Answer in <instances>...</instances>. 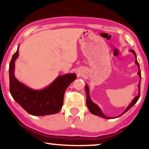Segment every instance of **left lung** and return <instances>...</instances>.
I'll list each match as a JSON object with an SVG mask.
<instances>
[{
    "label": "left lung",
    "instance_id": "8db88e82",
    "mask_svg": "<svg viewBox=\"0 0 149 149\" xmlns=\"http://www.w3.org/2000/svg\"><path fill=\"white\" fill-rule=\"evenodd\" d=\"M130 52H132V54H134V56L136 57V60H135V64H137V66H138V74L139 75L140 77V81L139 83H138V89H139V91H138V94L136 97H134V98L132 100V102L129 105H128V107L126 108L125 111L123 113L121 114V115H120L119 116H118L117 117H114V118H117V117H119L120 116L123 115L124 113H125L126 112H127L128 110L130 109H131V108L133 107V106L137 102V101L138 100V99H139L140 97V80H141V72H140V66H139V64H138V61H137V59H136V54L135 52H134V50H130ZM85 92H86V95H87V100H86V103H87V108H88V109L89 110V111L91 112V113L93 114V115H97V116H99V117H102L104 119H114L113 117H107V116H106L104 114L102 113V111H101V109H100L99 107L97 105L95 104L92 102L91 100V98H90V96H89V87L87 85H85Z\"/></svg>",
    "mask_w": 149,
    "mask_h": 149
}]
</instances>
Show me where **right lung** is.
<instances>
[{"instance_id": "add662e5", "label": "right lung", "mask_w": 149, "mask_h": 149, "mask_svg": "<svg viewBox=\"0 0 149 149\" xmlns=\"http://www.w3.org/2000/svg\"><path fill=\"white\" fill-rule=\"evenodd\" d=\"M19 47L9 64V89L13 98L30 115L43 116L57 113L62 109L64 94L68 85L77 78L74 73L58 76L45 88L33 89L19 82L14 74Z\"/></svg>"}]
</instances>
